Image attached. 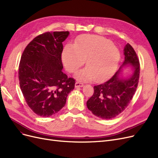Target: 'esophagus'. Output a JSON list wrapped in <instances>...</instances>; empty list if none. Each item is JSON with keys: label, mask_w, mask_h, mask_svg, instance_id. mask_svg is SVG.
Returning <instances> with one entry per match:
<instances>
[{"label": "esophagus", "mask_w": 158, "mask_h": 158, "mask_svg": "<svg viewBox=\"0 0 158 158\" xmlns=\"http://www.w3.org/2000/svg\"><path fill=\"white\" fill-rule=\"evenodd\" d=\"M84 85V84L81 82H80V81H77V82H76V84H75V87L76 88H78V87H82Z\"/></svg>", "instance_id": "obj_1"}]
</instances>
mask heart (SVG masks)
<instances>
[{"mask_svg":"<svg viewBox=\"0 0 158 158\" xmlns=\"http://www.w3.org/2000/svg\"><path fill=\"white\" fill-rule=\"evenodd\" d=\"M120 59V52L113 42L106 38L84 35L76 40L74 44H66L62 52L66 69L73 73L86 60L88 68L80 71L76 76L81 80L95 81L106 79L115 70Z\"/></svg>","mask_w":158,"mask_h":158,"instance_id":"obj_1","label":"heart"}]
</instances>
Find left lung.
Segmentation results:
<instances>
[{"label":"left lung","instance_id":"obj_1","mask_svg":"<svg viewBox=\"0 0 158 158\" xmlns=\"http://www.w3.org/2000/svg\"><path fill=\"white\" fill-rule=\"evenodd\" d=\"M125 61L123 66L131 64L134 73L131 78H119L120 68L112 77L102 84L94 85V92L87 102L92 113L103 119L117 117L125 110L132 99L138 87L140 76V62L133 47L127 44L124 49Z\"/></svg>","mask_w":158,"mask_h":158}]
</instances>
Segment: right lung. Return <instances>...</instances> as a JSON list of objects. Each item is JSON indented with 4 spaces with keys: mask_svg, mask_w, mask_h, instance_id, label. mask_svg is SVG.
<instances>
[{
    "mask_svg": "<svg viewBox=\"0 0 158 158\" xmlns=\"http://www.w3.org/2000/svg\"><path fill=\"white\" fill-rule=\"evenodd\" d=\"M67 31H47L35 37L23 51L18 78L27 106L37 115L49 117L58 113L73 90L75 80L68 78L61 55Z\"/></svg>",
    "mask_w": 158,
    "mask_h": 158,
    "instance_id": "1",
    "label": "right lung"
}]
</instances>
